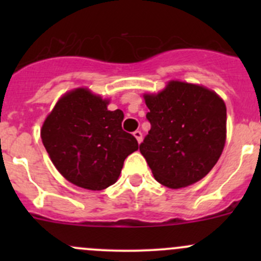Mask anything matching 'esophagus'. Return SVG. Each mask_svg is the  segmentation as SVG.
Segmentation results:
<instances>
[{"label": "esophagus", "mask_w": 261, "mask_h": 261, "mask_svg": "<svg viewBox=\"0 0 261 261\" xmlns=\"http://www.w3.org/2000/svg\"><path fill=\"white\" fill-rule=\"evenodd\" d=\"M134 136H135L136 140H138V143H139V144H140L141 141H143V134H141V131L136 130L135 133H134Z\"/></svg>", "instance_id": "obj_1"}]
</instances>
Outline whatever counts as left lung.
I'll use <instances>...</instances> for the list:
<instances>
[{
  "mask_svg": "<svg viewBox=\"0 0 261 261\" xmlns=\"http://www.w3.org/2000/svg\"><path fill=\"white\" fill-rule=\"evenodd\" d=\"M151 128L140 144L154 178L168 188L206 177L226 141V105L211 89L170 81L158 94H145Z\"/></svg>",
  "mask_w": 261,
  "mask_h": 261,
  "instance_id": "8db88e82",
  "label": "left lung"
}]
</instances>
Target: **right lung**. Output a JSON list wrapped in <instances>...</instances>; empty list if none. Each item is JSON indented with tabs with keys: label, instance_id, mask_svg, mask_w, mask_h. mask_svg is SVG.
<instances>
[{
	"label": "right lung",
	"instance_id": "right-lung-1",
	"mask_svg": "<svg viewBox=\"0 0 261 261\" xmlns=\"http://www.w3.org/2000/svg\"><path fill=\"white\" fill-rule=\"evenodd\" d=\"M109 99L87 88L65 93L41 127V140L58 172L70 183L102 191L120 177L138 140L122 130L121 110L109 111Z\"/></svg>",
	"mask_w": 261,
	"mask_h": 261
}]
</instances>
